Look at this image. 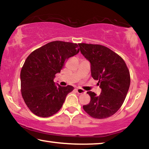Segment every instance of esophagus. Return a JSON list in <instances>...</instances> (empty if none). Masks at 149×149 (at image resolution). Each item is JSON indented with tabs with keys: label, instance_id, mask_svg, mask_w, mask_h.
I'll return each instance as SVG.
<instances>
[{
	"label": "esophagus",
	"instance_id": "obj_1",
	"mask_svg": "<svg viewBox=\"0 0 149 149\" xmlns=\"http://www.w3.org/2000/svg\"><path fill=\"white\" fill-rule=\"evenodd\" d=\"M76 91L79 94H83V93H85V91L84 89H81V88H77Z\"/></svg>",
	"mask_w": 149,
	"mask_h": 149
}]
</instances>
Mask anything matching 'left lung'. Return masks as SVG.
<instances>
[{
	"mask_svg": "<svg viewBox=\"0 0 149 149\" xmlns=\"http://www.w3.org/2000/svg\"><path fill=\"white\" fill-rule=\"evenodd\" d=\"M79 49L91 64L93 78L98 80L101 93L87 91L90 102L84 110L91 116L104 119L122 107L130 85V71L124 60L112 50L100 45L79 43Z\"/></svg>",
	"mask_w": 149,
	"mask_h": 149,
	"instance_id": "1",
	"label": "left lung"
}]
</instances>
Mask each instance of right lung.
<instances>
[{
    "label": "right lung",
    "instance_id": "right-lung-1",
    "mask_svg": "<svg viewBox=\"0 0 149 149\" xmlns=\"http://www.w3.org/2000/svg\"><path fill=\"white\" fill-rule=\"evenodd\" d=\"M79 52L76 43L56 41L33 51L27 58L20 73L22 97L36 116L47 118L62 108L67 95L74 89L55 84V74L65 62Z\"/></svg>",
    "mask_w": 149,
    "mask_h": 149
}]
</instances>
